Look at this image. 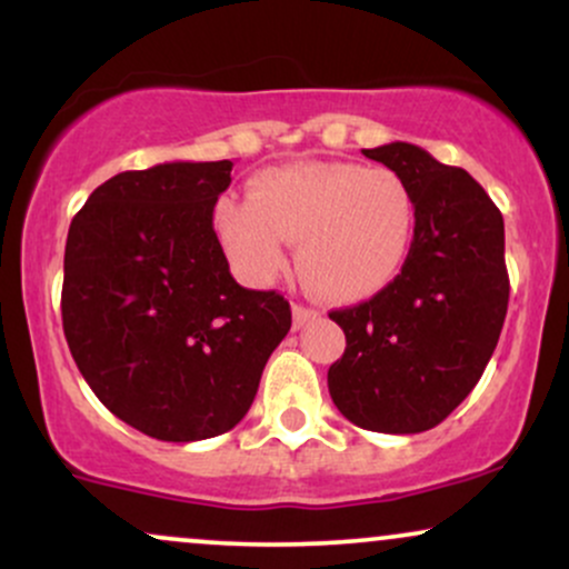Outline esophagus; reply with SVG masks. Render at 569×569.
I'll return each mask as SVG.
<instances>
[{"instance_id":"esophagus-1","label":"esophagus","mask_w":569,"mask_h":569,"mask_svg":"<svg viewBox=\"0 0 569 569\" xmlns=\"http://www.w3.org/2000/svg\"><path fill=\"white\" fill-rule=\"evenodd\" d=\"M321 316V312L316 310V307H305V305H293V329H302L310 321H316V318Z\"/></svg>"}]
</instances>
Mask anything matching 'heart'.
<instances>
[{
    "mask_svg": "<svg viewBox=\"0 0 569 569\" xmlns=\"http://www.w3.org/2000/svg\"><path fill=\"white\" fill-rule=\"evenodd\" d=\"M213 232L230 264L253 283L276 278L289 259V240H299V272L318 297L363 302L407 264L417 198L390 168L291 162L253 176L246 200H221Z\"/></svg>",
    "mask_w": 569,
    "mask_h": 569,
    "instance_id": "heart-1",
    "label": "heart"
}]
</instances>
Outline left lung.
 Returning a JSON list of instances; mask_svg holds the SVG:
<instances>
[{
    "label": "left lung",
    "mask_w": 569,
    "mask_h": 569,
    "mask_svg": "<svg viewBox=\"0 0 569 569\" xmlns=\"http://www.w3.org/2000/svg\"><path fill=\"white\" fill-rule=\"evenodd\" d=\"M363 154L415 189L417 232L388 289L329 312L348 342L329 393L352 426L422 433L471 393L500 339L511 291L502 213L471 173L415 143Z\"/></svg>",
    "instance_id": "1"
}]
</instances>
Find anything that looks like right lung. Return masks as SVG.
Masks as SVG:
<instances>
[{"label":"right lung","instance_id":"1","mask_svg":"<svg viewBox=\"0 0 569 569\" xmlns=\"http://www.w3.org/2000/svg\"><path fill=\"white\" fill-rule=\"evenodd\" d=\"M230 160L117 173L71 219L61 316L112 415L160 441L227 433L291 329L278 291L243 289L213 232Z\"/></svg>","mask_w":569,"mask_h":569}]
</instances>
